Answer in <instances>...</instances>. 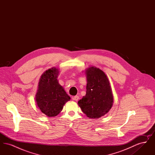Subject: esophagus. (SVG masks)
Masks as SVG:
<instances>
[{
	"label": "esophagus",
	"instance_id": "34e87169",
	"mask_svg": "<svg viewBox=\"0 0 155 155\" xmlns=\"http://www.w3.org/2000/svg\"><path fill=\"white\" fill-rule=\"evenodd\" d=\"M72 99H73V100H74V101H77L79 99V96H74V97H72Z\"/></svg>",
	"mask_w": 155,
	"mask_h": 155
}]
</instances>
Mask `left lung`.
<instances>
[{"instance_id":"8db88e82","label":"left lung","mask_w":155,"mask_h":155,"mask_svg":"<svg viewBox=\"0 0 155 155\" xmlns=\"http://www.w3.org/2000/svg\"><path fill=\"white\" fill-rule=\"evenodd\" d=\"M86 74V95L78 104L89 118H99L110 110L113 105V97L110 83L103 71L95 67H89Z\"/></svg>"}]
</instances>
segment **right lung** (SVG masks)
Wrapping results in <instances>:
<instances>
[{
	"label": "right lung",
	"mask_w": 155,
	"mask_h": 155,
	"mask_svg": "<svg viewBox=\"0 0 155 155\" xmlns=\"http://www.w3.org/2000/svg\"><path fill=\"white\" fill-rule=\"evenodd\" d=\"M59 70L52 68L42 75L36 95L37 105L48 117L56 116L70 101L68 96L57 80Z\"/></svg>",
	"instance_id": "1"
}]
</instances>
